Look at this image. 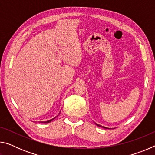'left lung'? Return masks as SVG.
<instances>
[{"mask_svg":"<svg viewBox=\"0 0 155 155\" xmlns=\"http://www.w3.org/2000/svg\"><path fill=\"white\" fill-rule=\"evenodd\" d=\"M96 124L98 126V127H103V128H107V127H102V126L101 125V124H96Z\"/></svg>","mask_w":155,"mask_h":155,"instance_id":"8db88e82","label":"left lung"}]
</instances>
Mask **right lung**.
<instances>
[{
    "label": "right lung",
    "instance_id": "add662e5",
    "mask_svg": "<svg viewBox=\"0 0 155 155\" xmlns=\"http://www.w3.org/2000/svg\"><path fill=\"white\" fill-rule=\"evenodd\" d=\"M57 117V116H56ZM55 117H54V118H52V119H51V120H47V121H44V122H40V123H49V122H51L52 120H53L54 118H55Z\"/></svg>",
    "mask_w": 155,
    "mask_h": 155
}]
</instances>
